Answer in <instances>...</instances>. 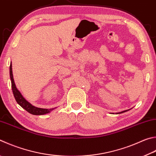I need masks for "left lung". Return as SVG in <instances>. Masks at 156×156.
<instances>
[{"mask_svg": "<svg viewBox=\"0 0 156 156\" xmlns=\"http://www.w3.org/2000/svg\"><path fill=\"white\" fill-rule=\"evenodd\" d=\"M129 110H123V111H121V112H117L116 114H121V113H123V112H125L126 111H128ZM112 114H114V113H112Z\"/></svg>", "mask_w": 156, "mask_h": 156, "instance_id": "obj_1", "label": "left lung"}]
</instances>
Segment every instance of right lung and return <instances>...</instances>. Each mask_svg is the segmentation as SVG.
Masks as SVG:
<instances>
[{
  "label": "right lung",
  "instance_id": "right-lung-1",
  "mask_svg": "<svg viewBox=\"0 0 156 156\" xmlns=\"http://www.w3.org/2000/svg\"><path fill=\"white\" fill-rule=\"evenodd\" d=\"M9 74H10V79L11 82V87H12L13 93L15 98L16 100L20 106L22 108H23L24 110H26L27 112L32 115H42L45 114H48V113L52 111L53 110H55L56 108H38L35 106H33L30 102H29L26 99H25L23 95H22V93L20 92V90L17 89L16 86L15 82L13 80V72H12V64L10 63L9 67Z\"/></svg>",
  "mask_w": 156,
  "mask_h": 156
}]
</instances>
